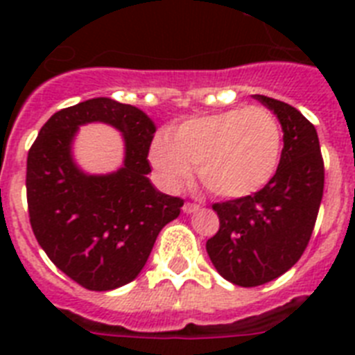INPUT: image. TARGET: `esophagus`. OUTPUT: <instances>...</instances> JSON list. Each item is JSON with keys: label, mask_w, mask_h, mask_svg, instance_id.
Returning <instances> with one entry per match:
<instances>
[{"label": "esophagus", "mask_w": 355, "mask_h": 355, "mask_svg": "<svg viewBox=\"0 0 355 355\" xmlns=\"http://www.w3.org/2000/svg\"><path fill=\"white\" fill-rule=\"evenodd\" d=\"M199 209H200V206L196 205V202H187V205L183 206L184 213H196V211H199Z\"/></svg>", "instance_id": "obj_1"}]
</instances>
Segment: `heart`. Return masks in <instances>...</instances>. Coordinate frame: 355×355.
<instances>
[{
  "label": "heart",
  "mask_w": 355,
  "mask_h": 355,
  "mask_svg": "<svg viewBox=\"0 0 355 355\" xmlns=\"http://www.w3.org/2000/svg\"><path fill=\"white\" fill-rule=\"evenodd\" d=\"M283 155V130L268 108L249 106L187 119L156 137L150 163L171 188L190 180L197 168L200 183L218 197H247L275 175Z\"/></svg>",
  "instance_id": "obj_1"
}]
</instances>
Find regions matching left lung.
<instances>
[{
    "instance_id": "obj_1",
    "label": "left lung",
    "mask_w": 355,
    "mask_h": 355,
    "mask_svg": "<svg viewBox=\"0 0 355 355\" xmlns=\"http://www.w3.org/2000/svg\"><path fill=\"white\" fill-rule=\"evenodd\" d=\"M256 99L283 126V155L259 192L215 202L220 227L206 241L216 272L243 288L261 286L288 272L306 250L324 196V158L315 126L299 110L266 96Z\"/></svg>"
}]
</instances>
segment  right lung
Returning <instances> with one entry per match:
<instances>
[{
	"label": "right lung",
	"mask_w": 355,
	"mask_h": 355,
	"mask_svg": "<svg viewBox=\"0 0 355 355\" xmlns=\"http://www.w3.org/2000/svg\"><path fill=\"white\" fill-rule=\"evenodd\" d=\"M87 121H106L125 135L127 156L117 173L89 176L71 162V139ZM155 131L142 110L96 97L56 112L28 150L33 234L48 258L87 290L131 283L163 225L180 216L183 199L158 192L147 178Z\"/></svg>",
	"instance_id": "1"
}]
</instances>
